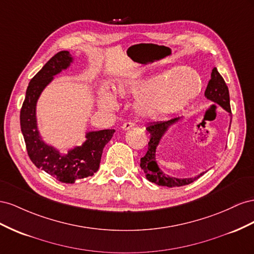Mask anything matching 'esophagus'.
Segmentation results:
<instances>
[{
    "mask_svg": "<svg viewBox=\"0 0 254 254\" xmlns=\"http://www.w3.org/2000/svg\"><path fill=\"white\" fill-rule=\"evenodd\" d=\"M134 127V123L133 122H125L122 125V127H121V128L123 129V131H127V129H129V128H132Z\"/></svg>",
    "mask_w": 254,
    "mask_h": 254,
    "instance_id": "34e87169",
    "label": "esophagus"
}]
</instances>
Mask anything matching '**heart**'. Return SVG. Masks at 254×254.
I'll use <instances>...</instances> for the list:
<instances>
[{"instance_id":"b5f03b06","label":"heart","mask_w":254,"mask_h":254,"mask_svg":"<svg viewBox=\"0 0 254 254\" xmlns=\"http://www.w3.org/2000/svg\"><path fill=\"white\" fill-rule=\"evenodd\" d=\"M201 89V77L191 68H177L143 77L125 78L116 84V92L120 98L138 100L135 105L136 112L144 119L181 112ZM98 104L106 110H114L118 102L111 91L103 89L99 92Z\"/></svg>"}]
</instances>
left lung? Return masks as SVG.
I'll return each instance as SVG.
<instances>
[{
	"label": "left lung",
	"mask_w": 254,
	"mask_h": 254,
	"mask_svg": "<svg viewBox=\"0 0 254 254\" xmlns=\"http://www.w3.org/2000/svg\"><path fill=\"white\" fill-rule=\"evenodd\" d=\"M204 96L207 100L212 101V102L216 104H218L229 114V117L231 119L230 120V126H231L232 113H231V106H230L229 89L226 82H224L223 77L220 75L217 68H214L212 70L211 79L208 81ZM181 120H183V117H178L167 121L153 122V123H150V125L146 127V129L151 135V138L148 143L149 147H148L146 155L140 158V167L143 170L144 175H146L147 180L159 186L180 187L183 185L190 184L193 182V181L199 179L201 176H203L206 172V171H202L201 173H198L197 176H193L190 178H176L164 173V171L161 169V167H159L157 164V161H156L157 147L159 146L163 137L169 131L170 127L176 126L177 123H179Z\"/></svg>",
	"instance_id": "left-lung-1"
}]
</instances>
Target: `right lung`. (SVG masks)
I'll return each instance as SVG.
<instances>
[{
    "label": "right lung",
    "mask_w": 254,
    "mask_h": 254,
    "mask_svg": "<svg viewBox=\"0 0 254 254\" xmlns=\"http://www.w3.org/2000/svg\"><path fill=\"white\" fill-rule=\"evenodd\" d=\"M73 63L74 57L68 51H61L55 54L31 79L20 113L21 132L31 161L37 168L67 184L90 177L98 171L103 149L115 133V129L86 132V140L81 146L70 148L67 153H62L59 149L43 140L36 116L37 102L42 91L53 82L54 77L68 70Z\"/></svg>",
    "instance_id": "right-lung-1"
}]
</instances>
